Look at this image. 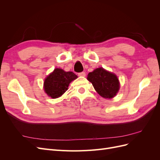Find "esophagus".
<instances>
[{
    "mask_svg": "<svg viewBox=\"0 0 160 160\" xmlns=\"http://www.w3.org/2000/svg\"><path fill=\"white\" fill-rule=\"evenodd\" d=\"M78 75L80 76V77H85V72H79L78 73Z\"/></svg>",
    "mask_w": 160,
    "mask_h": 160,
    "instance_id": "34e87169",
    "label": "esophagus"
}]
</instances>
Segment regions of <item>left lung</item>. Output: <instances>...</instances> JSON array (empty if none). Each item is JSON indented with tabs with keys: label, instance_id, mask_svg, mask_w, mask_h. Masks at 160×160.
<instances>
[{
	"label": "left lung",
	"instance_id": "8db88e82",
	"mask_svg": "<svg viewBox=\"0 0 160 160\" xmlns=\"http://www.w3.org/2000/svg\"><path fill=\"white\" fill-rule=\"evenodd\" d=\"M88 79L98 94L105 99L114 98L120 88L119 81L116 75L106 71L102 67L89 72Z\"/></svg>",
	"mask_w": 160,
	"mask_h": 160
}]
</instances>
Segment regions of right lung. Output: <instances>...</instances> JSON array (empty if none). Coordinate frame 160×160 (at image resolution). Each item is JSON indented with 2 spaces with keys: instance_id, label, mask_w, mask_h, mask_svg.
Wrapping results in <instances>:
<instances>
[{
  "instance_id": "right-lung-1",
  "label": "right lung",
  "mask_w": 160,
  "mask_h": 160,
  "mask_svg": "<svg viewBox=\"0 0 160 160\" xmlns=\"http://www.w3.org/2000/svg\"><path fill=\"white\" fill-rule=\"evenodd\" d=\"M77 78V76L71 71L66 72L62 69H55L45 79V93L52 99L59 98L68 89L71 82Z\"/></svg>"
}]
</instances>
